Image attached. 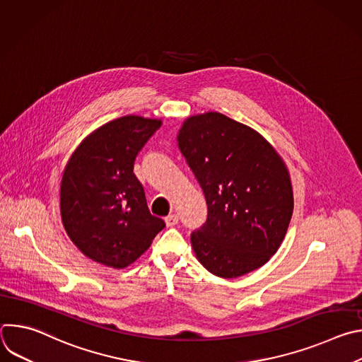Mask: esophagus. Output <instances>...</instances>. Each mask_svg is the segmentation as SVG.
I'll list each match as a JSON object with an SVG mask.
<instances>
[{"instance_id": "esophagus-1", "label": "esophagus", "mask_w": 362, "mask_h": 362, "mask_svg": "<svg viewBox=\"0 0 362 362\" xmlns=\"http://www.w3.org/2000/svg\"><path fill=\"white\" fill-rule=\"evenodd\" d=\"M165 222H166V225L169 226V228H172V226H175V225H177V222H179V216L177 215H169V216H166L165 218Z\"/></svg>"}]
</instances>
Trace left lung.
Here are the masks:
<instances>
[{"mask_svg":"<svg viewBox=\"0 0 362 362\" xmlns=\"http://www.w3.org/2000/svg\"><path fill=\"white\" fill-rule=\"evenodd\" d=\"M179 148L208 204L192 232L199 262L221 278L261 268L282 243L293 211L288 169L253 129L218 112L187 119Z\"/></svg>","mask_w":362,"mask_h":362,"instance_id":"left-lung-1","label":"left lung"}]
</instances>
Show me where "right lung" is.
I'll use <instances>...</instances> for the list:
<instances>
[{"label":"right lung","instance_id":"1","mask_svg":"<svg viewBox=\"0 0 362 362\" xmlns=\"http://www.w3.org/2000/svg\"><path fill=\"white\" fill-rule=\"evenodd\" d=\"M160 120L124 116L76 148L62 186L60 211L73 243L90 259L122 269L147 250L166 223L147 208L134 160Z\"/></svg>","mask_w":362,"mask_h":362}]
</instances>
